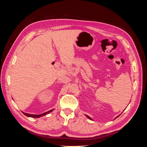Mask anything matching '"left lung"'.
Returning a JSON list of instances; mask_svg holds the SVG:
<instances>
[{
  "label": "left lung",
  "instance_id": "obj_1",
  "mask_svg": "<svg viewBox=\"0 0 147 147\" xmlns=\"http://www.w3.org/2000/svg\"><path fill=\"white\" fill-rule=\"evenodd\" d=\"M86 117H87V118H89V119H91V120H92V119H91V118H90V117H89V116H87V115H86ZM119 116H118V117H117V118H118V117H119Z\"/></svg>",
  "mask_w": 147,
  "mask_h": 147
}]
</instances>
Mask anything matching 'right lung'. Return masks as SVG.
Masks as SVG:
<instances>
[{"label":"right lung","mask_w":147,"mask_h":147,"mask_svg":"<svg viewBox=\"0 0 147 147\" xmlns=\"http://www.w3.org/2000/svg\"><path fill=\"white\" fill-rule=\"evenodd\" d=\"M53 110H53H50V111H48V112H45V113H42V114H40V115H32V114H29V113H24V112H23V113H24V115H26V116H27V117H28L39 118V117H42V116H45V115H46L47 114H48V113H49L50 112H52Z\"/></svg>","instance_id":"add662e5"}]
</instances>
